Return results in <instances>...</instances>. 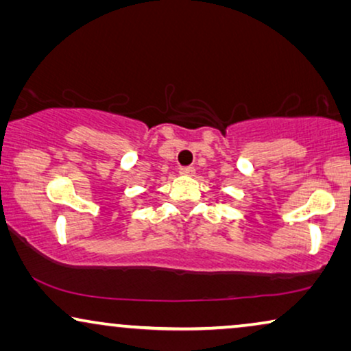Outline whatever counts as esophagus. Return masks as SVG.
I'll return each mask as SVG.
<instances>
[{
	"instance_id": "esophagus-1",
	"label": "esophagus",
	"mask_w": 351,
	"mask_h": 351,
	"mask_svg": "<svg viewBox=\"0 0 351 351\" xmlns=\"http://www.w3.org/2000/svg\"><path fill=\"white\" fill-rule=\"evenodd\" d=\"M180 174L182 176H195V167L193 166L180 167Z\"/></svg>"
}]
</instances>
